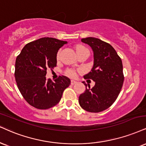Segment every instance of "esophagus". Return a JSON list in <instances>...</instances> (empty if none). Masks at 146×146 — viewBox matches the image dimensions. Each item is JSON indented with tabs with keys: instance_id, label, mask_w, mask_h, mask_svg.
<instances>
[{
	"instance_id": "obj_1",
	"label": "esophagus",
	"mask_w": 146,
	"mask_h": 146,
	"mask_svg": "<svg viewBox=\"0 0 146 146\" xmlns=\"http://www.w3.org/2000/svg\"><path fill=\"white\" fill-rule=\"evenodd\" d=\"M76 82H77L76 81V80H71V84H72V85H73V84H76Z\"/></svg>"
}]
</instances>
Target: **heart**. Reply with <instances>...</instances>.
<instances>
[{
  "label": "heart",
  "instance_id": "b5f03b06",
  "mask_svg": "<svg viewBox=\"0 0 146 146\" xmlns=\"http://www.w3.org/2000/svg\"><path fill=\"white\" fill-rule=\"evenodd\" d=\"M86 50H87V48L84 47V46H81V45H78L76 47V51L77 54L80 53V52H82L83 51H86ZM59 57H60V52H58V53H57V59H59ZM76 71L74 70H72V69H69L66 71V74L70 77H72V78L73 77L76 76Z\"/></svg>",
  "mask_w": 146,
  "mask_h": 146
}]
</instances>
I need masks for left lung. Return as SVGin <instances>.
Here are the masks:
<instances>
[{
  "instance_id": "1",
  "label": "left lung",
  "mask_w": 146,
  "mask_h": 146,
  "mask_svg": "<svg viewBox=\"0 0 146 146\" xmlns=\"http://www.w3.org/2000/svg\"><path fill=\"white\" fill-rule=\"evenodd\" d=\"M81 41L89 44L93 51L94 62L91 71L84 79L95 81L93 88L82 82L84 93L79 96L80 106L89 112H100L112 105L121 91L124 82L123 63L114 48L99 38L88 37Z\"/></svg>"
}]
</instances>
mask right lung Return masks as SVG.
<instances>
[{
	"label": "right lung",
	"mask_w": 146,
	"mask_h": 146,
	"mask_svg": "<svg viewBox=\"0 0 146 146\" xmlns=\"http://www.w3.org/2000/svg\"><path fill=\"white\" fill-rule=\"evenodd\" d=\"M67 43L44 37L28 43L15 61V77L21 94L30 105L37 109L51 108L59 103L70 80L59 76L55 82L46 79V70L57 66L58 50Z\"/></svg>",
	"instance_id": "right-lung-1"
}]
</instances>
